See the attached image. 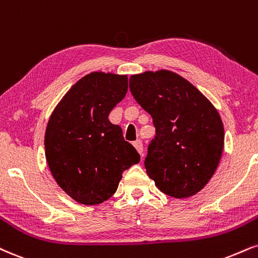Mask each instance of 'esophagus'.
Here are the masks:
<instances>
[{"instance_id":"1","label":"esophagus","mask_w":258,"mask_h":258,"mask_svg":"<svg viewBox=\"0 0 258 258\" xmlns=\"http://www.w3.org/2000/svg\"><path fill=\"white\" fill-rule=\"evenodd\" d=\"M132 144H133V147L136 148V150H137L138 153L141 154V156L143 157V144H142V142L141 141H136V142H133Z\"/></svg>"}]
</instances>
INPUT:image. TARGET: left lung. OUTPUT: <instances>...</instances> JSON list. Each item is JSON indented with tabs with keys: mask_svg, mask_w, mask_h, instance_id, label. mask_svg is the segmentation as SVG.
Masks as SVG:
<instances>
[{
	"mask_svg": "<svg viewBox=\"0 0 258 258\" xmlns=\"http://www.w3.org/2000/svg\"><path fill=\"white\" fill-rule=\"evenodd\" d=\"M130 90L156 128L144 161L149 178L170 197L196 195L221 159L225 131L218 109L196 86L168 70L133 74Z\"/></svg>",
	"mask_w": 258,
	"mask_h": 258,
	"instance_id": "1",
	"label": "left lung"
}]
</instances>
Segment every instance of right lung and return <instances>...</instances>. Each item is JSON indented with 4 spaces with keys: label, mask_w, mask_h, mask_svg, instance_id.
Listing matches in <instances>:
<instances>
[{
    "label": "right lung",
    "mask_w": 258,
    "mask_h": 258,
    "mask_svg": "<svg viewBox=\"0 0 258 258\" xmlns=\"http://www.w3.org/2000/svg\"><path fill=\"white\" fill-rule=\"evenodd\" d=\"M126 74L91 72L58 102L44 136L45 159L71 198L96 206L115 194L123 170L141 161L108 115L128 89Z\"/></svg>",
    "instance_id": "right-lung-1"
}]
</instances>
